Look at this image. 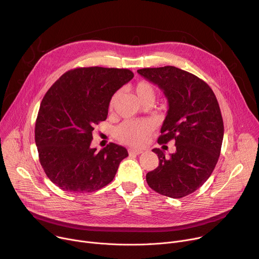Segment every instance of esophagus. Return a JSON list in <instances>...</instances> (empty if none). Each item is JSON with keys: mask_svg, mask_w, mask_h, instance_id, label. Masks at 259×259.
I'll use <instances>...</instances> for the list:
<instances>
[{"mask_svg": "<svg viewBox=\"0 0 259 259\" xmlns=\"http://www.w3.org/2000/svg\"><path fill=\"white\" fill-rule=\"evenodd\" d=\"M128 152H129L130 155H140V154H142L143 151L142 150H136V149H129Z\"/></svg>", "mask_w": 259, "mask_h": 259, "instance_id": "esophagus-1", "label": "esophagus"}]
</instances>
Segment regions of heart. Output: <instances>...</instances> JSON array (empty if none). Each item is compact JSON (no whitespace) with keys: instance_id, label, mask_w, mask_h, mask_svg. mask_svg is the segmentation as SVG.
Masks as SVG:
<instances>
[{"instance_id":"b5f03b06","label":"heart","mask_w":259,"mask_h":259,"mask_svg":"<svg viewBox=\"0 0 259 259\" xmlns=\"http://www.w3.org/2000/svg\"><path fill=\"white\" fill-rule=\"evenodd\" d=\"M135 93L138 98L143 101L146 98H155L156 89L153 84L147 81H139L134 87ZM118 98V93H116L109 102V107L113 108ZM153 124L147 120H137V121H125L116 128L115 134L117 138L127 144L133 146H141L146 140L149 139L152 131Z\"/></svg>"}]
</instances>
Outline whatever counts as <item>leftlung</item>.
Segmentation results:
<instances>
[{
    "label": "left lung",
    "instance_id": "1",
    "mask_svg": "<svg viewBox=\"0 0 259 259\" xmlns=\"http://www.w3.org/2000/svg\"><path fill=\"white\" fill-rule=\"evenodd\" d=\"M137 72L159 86L169 109L161 128L160 144L175 141L176 152L166 158L154 149L159 166L146 174L155 192L180 199L201 188L213 172L224 139V121L209 85L175 66L141 68Z\"/></svg>",
    "mask_w": 259,
    "mask_h": 259
}]
</instances>
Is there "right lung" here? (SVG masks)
Here are the masks:
<instances>
[{
    "label": "right lung",
    "instance_id": "add662e5",
    "mask_svg": "<svg viewBox=\"0 0 259 259\" xmlns=\"http://www.w3.org/2000/svg\"><path fill=\"white\" fill-rule=\"evenodd\" d=\"M134 77L127 68L70 69L45 94L36 117L34 140L48 178L62 191L91 193L112 181L125 147L110 142L90 146L94 126L105 121L112 96Z\"/></svg>",
    "mask_w": 259,
    "mask_h": 259
}]
</instances>
